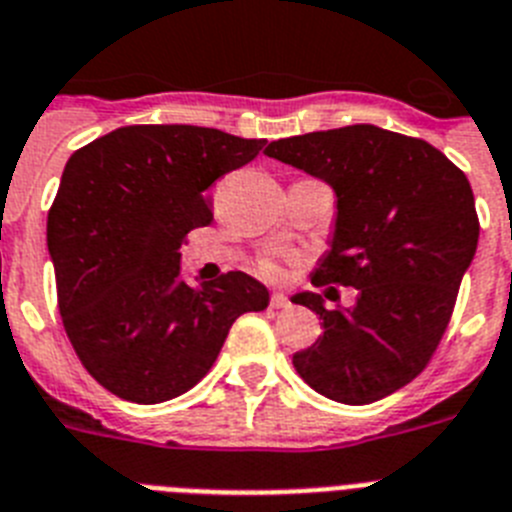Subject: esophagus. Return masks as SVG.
Returning <instances> with one entry per match:
<instances>
[{"instance_id": "1", "label": "esophagus", "mask_w": 512, "mask_h": 512, "mask_svg": "<svg viewBox=\"0 0 512 512\" xmlns=\"http://www.w3.org/2000/svg\"><path fill=\"white\" fill-rule=\"evenodd\" d=\"M289 305H292V302H289V297H286V294L276 292L273 297H270V307H273V310H284V307H289Z\"/></svg>"}]
</instances>
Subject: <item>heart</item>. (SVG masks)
I'll list each match as a JSON object with an SVG mask.
<instances>
[{"instance_id": "heart-1", "label": "heart", "mask_w": 512, "mask_h": 512, "mask_svg": "<svg viewBox=\"0 0 512 512\" xmlns=\"http://www.w3.org/2000/svg\"><path fill=\"white\" fill-rule=\"evenodd\" d=\"M260 273H265L268 278H281L284 276V263L276 257H265V260H260Z\"/></svg>"}]
</instances>
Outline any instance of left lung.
Here are the masks:
<instances>
[{"label": "left lung", "mask_w": 512, "mask_h": 512, "mask_svg": "<svg viewBox=\"0 0 512 512\" xmlns=\"http://www.w3.org/2000/svg\"><path fill=\"white\" fill-rule=\"evenodd\" d=\"M268 157L334 186L331 252L313 286H355V307H323L302 292L294 305L321 318L323 336L294 355L315 392L344 405L384 400L431 363L479 244V215L463 170L429 141L376 126L278 139Z\"/></svg>", "instance_id": "8db88e82"}]
</instances>
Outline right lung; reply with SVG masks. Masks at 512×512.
Instances as JSON below:
<instances>
[{
    "label": "right lung",
    "instance_id": "add662e5",
    "mask_svg": "<svg viewBox=\"0 0 512 512\" xmlns=\"http://www.w3.org/2000/svg\"><path fill=\"white\" fill-rule=\"evenodd\" d=\"M202 126H123L70 155L47 215L57 307L78 360L120 400L155 405L213 368L228 328L268 307L242 270L181 281V244L213 223L210 186L263 152Z\"/></svg>",
    "mask_w": 512,
    "mask_h": 512
}]
</instances>
